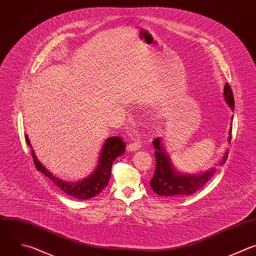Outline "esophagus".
Here are the masks:
<instances>
[{"label":"esophagus","instance_id":"1","mask_svg":"<svg viewBox=\"0 0 256 256\" xmlns=\"http://www.w3.org/2000/svg\"><path fill=\"white\" fill-rule=\"evenodd\" d=\"M142 147V142L140 139H135L134 141H132L131 143H129L127 145V150L128 151H134V150H138Z\"/></svg>","mask_w":256,"mask_h":256}]
</instances>
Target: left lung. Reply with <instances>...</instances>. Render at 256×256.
<instances>
[{"label": "left lung", "instance_id": "obj_1", "mask_svg": "<svg viewBox=\"0 0 256 256\" xmlns=\"http://www.w3.org/2000/svg\"><path fill=\"white\" fill-rule=\"evenodd\" d=\"M224 100L226 104L230 107L232 111H234V98L231 90V88L228 84L224 86ZM233 121V116L231 118ZM231 132L232 127L229 129L228 134V142L231 141ZM153 146L156 148V172L152 180H150L151 190L156 194L164 196H186L194 194L196 190H200L205 186L211 178L216 172V168H212L207 172L202 174H190L180 172L176 170L172 158L166 151V142L162 137H158L152 141ZM228 151L226 150L224 156L220 160L219 166H223L227 160Z\"/></svg>", "mask_w": 256, "mask_h": 256}]
</instances>
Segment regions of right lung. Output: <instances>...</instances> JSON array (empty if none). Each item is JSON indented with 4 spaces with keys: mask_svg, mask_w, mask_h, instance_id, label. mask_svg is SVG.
Instances as JSON below:
<instances>
[{
    "mask_svg": "<svg viewBox=\"0 0 256 256\" xmlns=\"http://www.w3.org/2000/svg\"><path fill=\"white\" fill-rule=\"evenodd\" d=\"M26 142L31 148V153L34 164L36 168L41 172L45 176L52 180L56 186H58L66 194L80 198V200H88L98 194L109 184L111 176V168L114 160L122 156L125 151V145L122 139L118 136H113L105 140L103 146H102L98 160L94 170L86 178L76 180V182H66L64 180L54 174H51L46 166H44L39 160L37 158L32 145L28 138V135H25Z\"/></svg>",
    "mask_w": 256,
    "mask_h": 256,
    "instance_id": "obj_1",
    "label": "right lung"
}]
</instances>
